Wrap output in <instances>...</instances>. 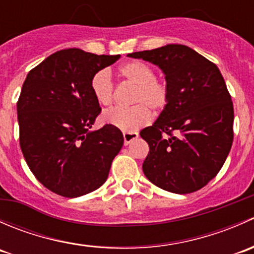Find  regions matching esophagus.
<instances>
[{"label": "esophagus", "instance_id": "1", "mask_svg": "<svg viewBox=\"0 0 254 254\" xmlns=\"http://www.w3.org/2000/svg\"><path fill=\"white\" fill-rule=\"evenodd\" d=\"M139 136V134L135 131H130V132H124L123 134V137H124V145H129L132 140H135L136 137Z\"/></svg>", "mask_w": 254, "mask_h": 254}]
</instances>
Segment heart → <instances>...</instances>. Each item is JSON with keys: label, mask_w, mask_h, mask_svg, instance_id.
Here are the masks:
<instances>
[{"label": "heart", "mask_w": 254, "mask_h": 254, "mask_svg": "<svg viewBox=\"0 0 254 254\" xmlns=\"http://www.w3.org/2000/svg\"><path fill=\"white\" fill-rule=\"evenodd\" d=\"M119 75L135 86L130 108H113L102 115L106 124L123 131H135L151 122V111L161 112L170 101V87L165 79L156 77L152 66L134 60L123 64ZM91 92L101 107H111L114 102V83L108 70H101L91 78Z\"/></svg>", "instance_id": "b5f03b06"}]
</instances>
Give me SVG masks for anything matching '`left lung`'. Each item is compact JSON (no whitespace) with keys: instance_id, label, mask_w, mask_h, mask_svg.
Returning <instances> with one entry per match:
<instances>
[{"instance_id":"8db88e82","label":"left lung","mask_w":254,"mask_h":254,"mask_svg":"<svg viewBox=\"0 0 254 254\" xmlns=\"http://www.w3.org/2000/svg\"><path fill=\"white\" fill-rule=\"evenodd\" d=\"M127 56L157 65L170 87L166 108L152 127L140 132L150 147L143 173L172 193L199 190L221 170L234 141V104L221 72L181 44Z\"/></svg>"}]
</instances>
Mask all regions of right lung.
I'll return each mask as SVG.
<instances>
[{
  "label": "right lung",
  "instance_id": "1",
  "mask_svg": "<svg viewBox=\"0 0 254 254\" xmlns=\"http://www.w3.org/2000/svg\"><path fill=\"white\" fill-rule=\"evenodd\" d=\"M119 58L64 49L27 75L17 102L20 150L35 178L53 193L76 198L108 178L124 139L109 124L89 131L102 111L91 78Z\"/></svg>",
  "mask_w": 254,
  "mask_h": 254
}]
</instances>
